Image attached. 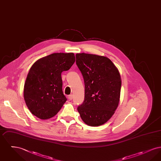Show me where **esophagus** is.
Wrapping results in <instances>:
<instances>
[{
    "label": "esophagus",
    "instance_id": "1",
    "mask_svg": "<svg viewBox=\"0 0 161 161\" xmlns=\"http://www.w3.org/2000/svg\"><path fill=\"white\" fill-rule=\"evenodd\" d=\"M68 99L69 100H72L73 99V95H70L68 96Z\"/></svg>",
    "mask_w": 161,
    "mask_h": 161
}]
</instances>
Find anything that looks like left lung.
I'll return each instance as SVG.
<instances>
[{"instance_id":"obj_1","label":"left lung","mask_w":161,"mask_h":161,"mask_svg":"<svg viewBox=\"0 0 161 161\" xmlns=\"http://www.w3.org/2000/svg\"><path fill=\"white\" fill-rule=\"evenodd\" d=\"M76 63L84 78V100L77 108L85 124L97 127L107 122L118 106L121 87L119 72L105 56L78 53Z\"/></svg>"}]
</instances>
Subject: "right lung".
<instances>
[{"instance_id":"right-lung-1","label":"right lung","mask_w":161,"mask_h":161,"mask_svg":"<svg viewBox=\"0 0 161 161\" xmlns=\"http://www.w3.org/2000/svg\"><path fill=\"white\" fill-rule=\"evenodd\" d=\"M75 61V55L54 53L36 61L30 69L23 89L25 103L32 115L42 120L53 118L66 101L61 74Z\"/></svg>"}]
</instances>
